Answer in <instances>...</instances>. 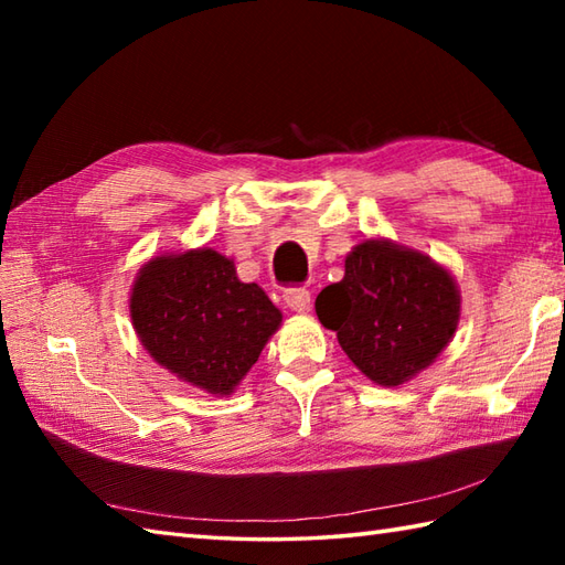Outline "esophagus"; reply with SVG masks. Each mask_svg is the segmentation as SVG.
<instances>
[{
    "mask_svg": "<svg viewBox=\"0 0 565 565\" xmlns=\"http://www.w3.org/2000/svg\"><path fill=\"white\" fill-rule=\"evenodd\" d=\"M284 303L291 308L294 313H308L310 310V291L308 289H286L284 291Z\"/></svg>",
    "mask_w": 565,
    "mask_h": 565,
    "instance_id": "obj_1",
    "label": "esophagus"
}]
</instances>
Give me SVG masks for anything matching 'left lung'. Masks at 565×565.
I'll list each match as a JSON object with an SVG mask.
<instances>
[{"label":"left lung","instance_id":"left-lung-1","mask_svg":"<svg viewBox=\"0 0 565 565\" xmlns=\"http://www.w3.org/2000/svg\"><path fill=\"white\" fill-rule=\"evenodd\" d=\"M352 364L379 386H401L444 352L459 328L461 291L425 252L366 237L344 259L342 281L316 298Z\"/></svg>","mask_w":565,"mask_h":565}]
</instances>
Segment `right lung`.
Instances as JSON below:
<instances>
[{
  "label": "right lung",
  "mask_w": 565,
  "mask_h": 565,
  "mask_svg": "<svg viewBox=\"0 0 565 565\" xmlns=\"http://www.w3.org/2000/svg\"><path fill=\"white\" fill-rule=\"evenodd\" d=\"M140 344L162 369L231 395L281 326V310L213 247L164 252L138 269L128 298Z\"/></svg>",
  "instance_id": "add662e5"
}]
</instances>
